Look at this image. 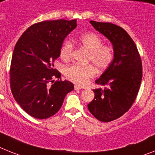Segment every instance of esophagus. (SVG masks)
<instances>
[{
    "label": "esophagus",
    "mask_w": 155,
    "mask_h": 155,
    "mask_svg": "<svg viewBox=\"0 0 155 155\" xmlns=\"http://www.w3.org/2000/svg\"><path fill=\"white\" fill-rule=\"evenodd\" d=\"M82 89V87L79 85H75V90H80Z\"/></svg>",
    "instance_id": "34e87169"
}]
</instances>
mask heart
Returning a JSON list of instances; mask_svg holds the SVG:
<instances>
[{
    "instance_id": "1",
    "label": "heart",
    "mask_w": 155,
    "mask_h": 155,
    "mask_svg": "<svg viewBox=\"0 0 155 155\" xmlns=\"http://www.w3.org/2000/svg\"><path fill=\"white\" fill-rule=\"evenodd\" d=\"M78 42L89 51L88 61L93 62L99 69H104L112 63L114 57V49L108 45L102 44V39L94 33L83 34L78 38ZM73 45L70 41H66L62 45L60 55L64 61L71 58ZM96 70L92 64H74L64 69L66 78L75 84L84 85L88 79L95 75Z\"/></svg>"
}]
</instances>
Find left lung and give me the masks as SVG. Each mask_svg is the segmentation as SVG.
<instances>
[{
    "label": "left lung",
    "mask_w": 155,
    "mask_h": 155,
    "mask_svg": "<svg viewBox=\"0 0 155 155\" xmlns=\"http://www.w3.org/2000/svg\"><path fill=\"white\" fill-rule=\"evenodd\" d=\"M90 23L111 41L114 57L95 80L105 87L93 90L94 98L87 108L98 120L110 122L124 115L136 100L143 76L141 58L134 41L122 27L93 20Z\"/></svg>",
    "instance_id": "1"
}]
</instances>
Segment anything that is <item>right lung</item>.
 <instances>
[{"instance_id": "add662e5", "label": "right lung", "mask_w": 155, "mask_h": 155, "mask_svg": "<svg viewBox=\"0 0 155 155\" xmlns=\"http://www.w3.org/2000/svg\"><path fill=\"white\" fill-rule=\"evenodd\" d=\"M76 19L46 20L28 27L15 44L10 67V86L15 100L37 119H46L60 110L73 84L59 80L53 62ZM54 78H58L57 81Z\"/></svg>"}]
</instances>
